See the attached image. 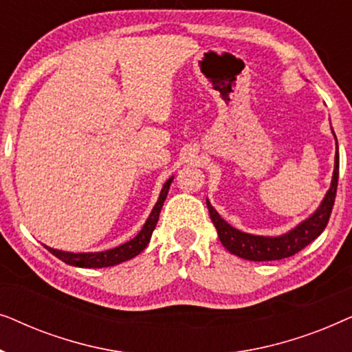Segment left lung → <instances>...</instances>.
Masks as SVG:
<instances>
[{
    "instance_id": "1",
    "label": "left lung",
    "mask_w": 352,
    "mask_h": 352,
    "mask_svg": "<svg viewBox=\"0 0 352 352\" xmlns=\"http://www.w3.org/2000/svg\"><path fill=\"white\" fill-rule=\"evenodd\" d=\"M331 133L335 131L331 129ZM336 153H335V168L333 176H331L330 189L327 190L324 200L317 206V210L312 213L309 218L301 221L300 224L288 230L282 235L276 237H269V235H254L247 234L242 230L235 229L230 226L228 221L221 218L218 211L213 208L210 200L206 199V206H208L210 218L213 221L216 230H218V237L224 248H228L235 256L248 259V261H276V259L290 258L293 254L300 252L309 245L312 240H316L319 235L324 232L327 223H329L331 208L335 204L336 187H338V170H340V157H338V141L335 136Z\"/></svg>"
}]
</instances>
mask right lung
Segmentation results:
<instances>
[{"label":"right lung","instance_id":"1","mask_svg":"<svg viewBox=\"0 0 352 352\" xmlns=\"http://www.w3.org/2000/svg\"><path fill=\"white\" fill-rule=\"evenodd\" d=\"M173 179H175V176H171L170 179L163 184L160 195H158L157 204L152 208L151 214H148L146 224L142 226V229L139 230V234L136 235V237L129 240V242L122 243L120 247H115L112 250H105V252H94V253L62 252V250H56V248H51V247H47V245H45L46 250L54 254L56 258H59L60 261H64L65 264H70V266L94 267V269L96 267H110V266H115V264L124 263V261H128V259L138 256V254L147 247L148 242H151L152 232L157 226L163 201L166 200L168 190H170Z\"/></svg>","mask_w":352,"mask_h":352}]
</instances>
